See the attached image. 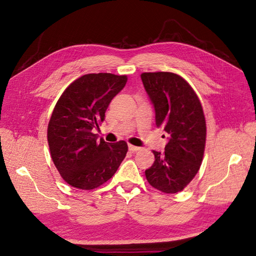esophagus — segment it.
Wrapping results in <instances>:
<instances>
[{"instance_id": "34e87169", "label": "esophagus", "mask_w": 256, "mask_h": 256, "mask_svg": "<svg viewBox=\"0 0 256 256\" xmlns=\"http://www.w3.org/2000/svg\"><path fill=\"white\" fill-rule=\"evenodd\" d=\"M128 147H129V150H131V152H138V150H142L141 147H138V146L131 145V144H129V145H128Z\"/></svg>"}]
</instances>
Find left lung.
Returning a JSON list of instances; mask_svg holds the SVG:
<instances>
[{
	"instance_id": "obj_1",
	"label": "left lung",
	"mask_w": 256,
	"mask_h": 256,
	"mask_svg": "<svg viewBox=\"0 0 256 256\" xmlns=\"http://www.w3.org/2000/svg\"><path fill=\"white\" fill-rule=\"evenodd\" d=\"M141 79L156 112V125L168 134L164 152L152 150L154 161L145 171L152 187L164 193L184 190L202 164L206 120L191 85L174 72H143Z\"/></svg>"
}]
</instances>
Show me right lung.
Masks as SVG:
<instances>
[{
  "label": "right lung",
  "mask_w": 256,
  "mask_h": 256,
  "mask_svg": "<svg viewBox=\"0 0 256 256\" xmlns=\"http://www.w3.org/2000/svg\"><path fill=\"white\" fill-rule=\"evenodd\" d=\"M126 74H88L63 92L48 124L53 164L72 187L92 190L106 182L126 157L125 141L106 143L92 134L104 120L111 100L126 85Z\"/></svg>",
  "instance_id": "obj_1"
}]
</instances>
